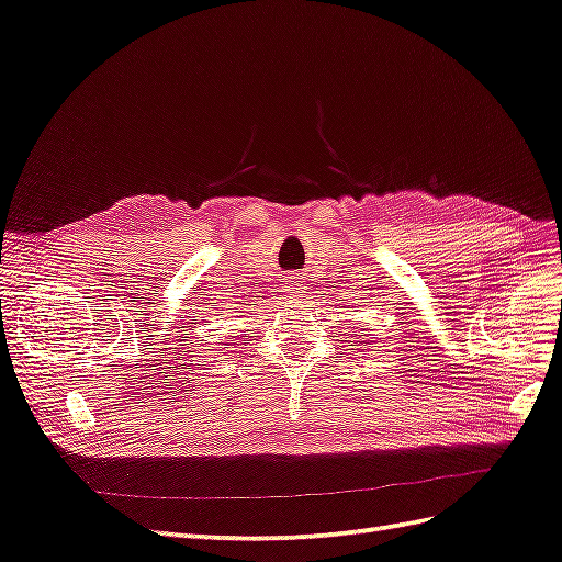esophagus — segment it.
<instances>
[{"label":"esophagus","mask_w":562,"mask_h":562,"mask_svg":"<svg viewBox=\"0 0 562 562\" xmlns=\"http://www.w3.org/2000/svg\"><path fill=\"white\" fill-rule=\"evenodd\" d=\"M284 284H286V292H290L292 296H299V294H302V292L306 290L302 278H290V280H286Z\"/></svg>","instance_id":"obj_1"}]
</instances>
